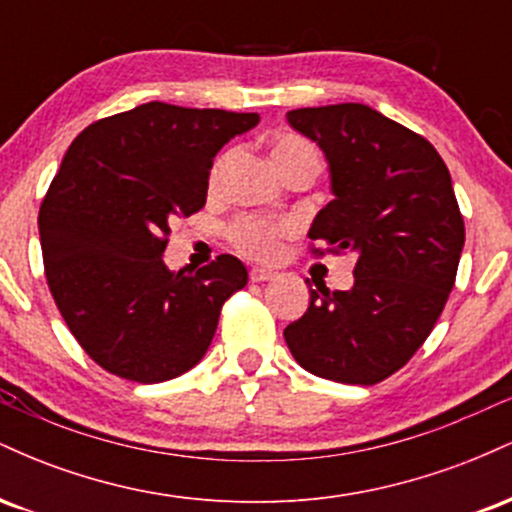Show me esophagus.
Segmentation results:
<instances>
[{
	"label": "esophagus",
	"instance_id": "esophagus-1",
	"mask_svg": "<svg viewBox=\"0 0 512 512\" xmlns=\"http://www.w3.org/2000/svg\"><path fill=\"white\" fill-rule=\"evenodd\" d=\"M276 272H272V269H262V267H255L250 272V281H269L274 279Z\"/></svg>",
	"mask_w": 512,
	"mask_h": 512
}]
</instances>
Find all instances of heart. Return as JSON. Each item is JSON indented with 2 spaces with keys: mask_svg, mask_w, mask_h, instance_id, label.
<instances>
[{
  "mask_svg": "<svg viewBox=\"0 0 512 512\" xmlns=\"http://www.w3.org/2000/svg\"><path fill=\"white\" fill-rule=\"evenodd\" d=\"M228 154H223L219 161L214 163L209 175V187L216 190L219 187L223 168L228 166ZM272 161L276 170L281 175H286L293 168L310 166L320 170V154L308 139L296 137V134H281L274 139L272 144ZM291 233V223L281 219H269V216H257V214H245L238 216L236 221L228 226V240L236 248L240 255L250 257V260L267 262L272 257L279 255L281 240Z\"/></svg>",
  "mask_w": 512,
  "mask_h": 512,
  "instance_id": "obj_1",
  "label": "heart"
}]
</instances>
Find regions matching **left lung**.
Segmentation results:
<instances>
[{
  "label": "left lung",
  "mask_w": 512,
  "mask_h": 512,
  "mask_svg": "<svg viewBox=\"0 0 512 512\" xmlns=\"http://www.w3.org/2000/svg\"><path fill=\"white\" fill-rule=\"evenodd\" d=\"M293 129L330 163L334 199L310 226V252H356L354 289H310L284 330L308 373L375 385L426 342L455 286L464 221L448 166L428 139L363 103L298 108Z\"/></svg>",
  "instance_id": "8db88e82"
}]
</instances>
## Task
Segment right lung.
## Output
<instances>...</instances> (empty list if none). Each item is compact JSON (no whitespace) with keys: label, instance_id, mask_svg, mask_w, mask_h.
Returning <instances> with one entry per match:
<instances>
[{"label":"right lung","instance_id":"1","mask_svg":"<svg viewBox=\"0 0 512 512\" xmlns=\"http://www.w3.org/2000/svg\"><path fill=\"white\" fill-rule=\"evenodd\" d=\"M257 113L144 103L88 125L40 204L45 279L69 332L117 378L163 383L207 354L248 269L219 255L197 274L163 262L170 219L207 202L221 146Z\"/></svg>","mask_w":512,"mask_h":512}]
</instances>
